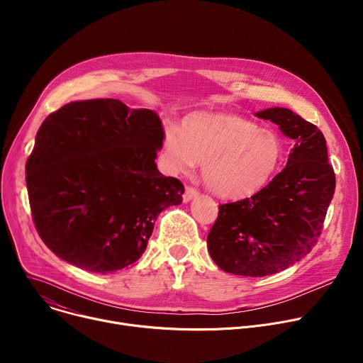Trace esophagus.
<instances>
[{
	"label": "esophagus",
	"mask_w": 363,
	"mask_h": 363,
	"mask_svg": "<svg viewBox=\"0 0 363 363\" xmlns=\"http://www.w3.org/2000/svg\"><path fill=\"white\" fill-rule=\"evenodd\" d=\"M198 194H199V192H198L195 188H192V186H185V192H184V195H182V199H184V202H189L191 199L196 198Z\"/></svg>",
	"instance_id": "34e87169"
}]
</instances>
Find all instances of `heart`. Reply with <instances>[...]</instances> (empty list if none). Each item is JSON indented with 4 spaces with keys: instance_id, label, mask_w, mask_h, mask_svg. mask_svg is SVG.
Segmentation results:
<instances>
[{
    "instance_id": "b5f03b06",
    "label": "heart",
    "mask_w": 363,
    "mask_h": 363,
    "mask_svg": "<svg viewBox=\"0 0 363 363\" xmlns=\"http://www.w3.org/2000/svg\"><path fill=\"white\" fill-rule=\"evenodd\" d=\"M286 157L281 136L233 113H194L182 129H165L160 162L168 175L192 171L199 162L208 189L224 199L262 192L279 174Z\"/></svg>"
}]
</instances>
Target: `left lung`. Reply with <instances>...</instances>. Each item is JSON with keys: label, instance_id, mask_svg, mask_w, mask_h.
Wrapping results in <instances>:
<instances>
[{"label": "left lung", "instance_id": "8db88e82", "mask_svg": "<svg viewBox=\"0 0 363 363\" xmlns=\"http://www.w3.org/2000/svg\"><path fill=\"white\" fill-rule=\"evenodd\" d=\"M255 116L293 139L287 165L262 192L220 205L206 238L214 263L245 277L283 272L312 251L336 186L326 139L313 123L286 108Z\"/></svg>", "mask_w": 363, "mask_h": 363}]
</instances>
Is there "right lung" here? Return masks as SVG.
I'll use <instances>...</instances> for the list:
<instances>
[{"instance_id":"1","label":"right lung","mask_w":363,"mask_h":363,"mask_svg":"<svg viewBox=\"0 0 363 363\" xmlns=\"http://www.w3.org/2000/svg\"><path fill=\"white\" fill-rule=\"evenodd\" d=\"M164 135L157 112L115 99L70 101L48 115L26 164L44 244L99 274L139 260L158 216L182 202L181 181L155 164Z\"/></svg>"}]
</instances>
